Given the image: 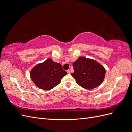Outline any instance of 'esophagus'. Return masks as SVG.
<instances>
[{"label": "esophagus", "mask_w": 132, "mask_h": 132, "mask_svg": "<svg viewBox=\"0 0 132 132\" xmlns=\"http://www.w3.org/2000/svg\"><path fill=\"white\" fill-rule=\"evenodd\" d=\"M67 73H68V74H70V73H71L70 70H67Z\"/></svg>", "instance_id": "obj_1"}]
</instances>
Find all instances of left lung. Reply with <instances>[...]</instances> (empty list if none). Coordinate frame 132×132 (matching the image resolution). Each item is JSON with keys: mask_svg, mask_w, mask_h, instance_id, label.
<instances>
[{"mask_svg": "<svg viewBox=\"0 0 132 132\" xmlns=\"http://www.w3.org/2000/svg\"><path fill=\"white\" fill-rule=\"evenodd\" d=\"M75 72L71 76L77 84L84 89L92 90L103 81L106 70L103 65L94 59L79 57L73 63Z\"/></svg>", "mask_w": 132, "mask_h": 132, "instance_id": "obj_1", "label": "left lung"}]
</instances>
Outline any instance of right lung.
<instances>
[{"mask_svg": "<svg viewBox=\"0 0 132 132\" xmlns=\"http://www.w3.org/2000/svg\"><path fill=\"white\" fill-rule=\"evenodd\" d=\"M67 73L60 63L53 61L51 58H49L34 66L30 71V77L39 88L50 90L60 84Z\"/></svg>", "mask_w": 132, "mask_h": 132, "instance_id": "add662e5", "label": "right lung"}]
</instances>
